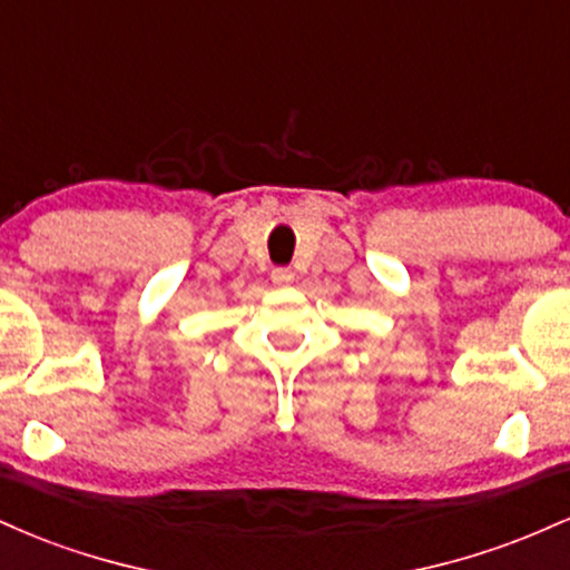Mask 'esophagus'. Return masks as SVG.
<instances>
[{
  "mask_svg": "<svg viewBox=\"0 0 570 570\" xmlns=\"http://www.w3.org/2000/svg\"><path fill=\"white\" fill-rule=\"evenodd\" d=\"M271 278H273V284H292L294 271L292 267H273Z\"/></svg>",
  "mask_w": 570,
  "mask_h": 570,
  "instance_id": "obj_1",
  "label": "esophagus"
}]
</instances>
